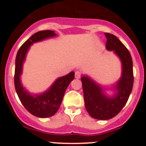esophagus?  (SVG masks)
Segmentation results:
<instances>
[{
	"mask_svg": "<svg viewBox=\"0 0 146 146\" xmlns=\"http://www.w3.org/2000/svg\"><path fill=\"white\" fill-rule=\"evenodd\" d=\"M80 73L78 71H77V72H75V78H77V79H80Z\"/></svg>",
	"mask_w": 146,
	"mask_h": 146,
	"instance_id": "1",
	"label": "esophagus"
}]
</instances>
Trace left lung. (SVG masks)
<instances>
[{"label":"left lung","instance_id":"left-lung-1","mask_svg":"<svg viewBox=\"0 0 146 146\" xmlns=\"http://www.w3.org/2000/svg\"><path fill=\"white\" fill-rule=\"evenodd\" d=\"M106 49L113 51L121 62L122 72L120 79L113 86L114 94L110 96L105 89L87 75H82L81 81L86 110L92 118L98 120L113 118L126 104L134 82L133 64L130 52L115 36L105 33Z\"/></svg>","mask_w":146,"mask_h":146}]
</instances>
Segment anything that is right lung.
I'll return each mask as SVG.
<instances>
[{
  "instance_id": "right-lung-1",
  "label": "right lung",
  "mask_w": 146,
  "mask_h": 146,
  "mask_svg": "<svg viewBox=\"0 0 146 146\" xmlns=\"http://www.w3.org/2000/svg\"><path fill=\"white\" fill-rule=\"evenodd\" d=\"M53 31H41L34 33L18 50L15 60V86L16 92L23 105L34 116L48 118L56 113L60 106L64 94L71 81L74 78V72L60 77L52 83L47 91L42 94H31L23 86L20 76L23 74V64L30 47L36 42L56 36Z\"/></svg>"
}]
</instances>
